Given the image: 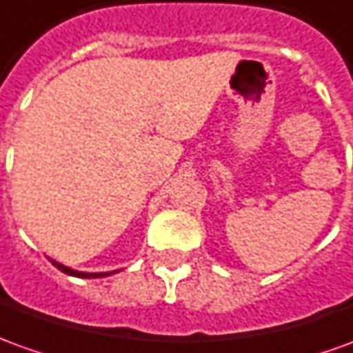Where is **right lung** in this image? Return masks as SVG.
Wrapping results in <instances>:
<instances>
[{
    "instance_id": "add662e5",
    "label": "right lung",
    "mask_w": 353,
    "mask_h": 353,
    "mask_svg": "<svg viewBox=\"0 0 353 353\" xmlns=\"http://www.w3.org/2000/svg\"><path fill=\"white\" fill-rule=\"evenodd\" d=\"M51 263L55 265L61 273L70 274V276H79V279H101V276H109V274L117 273V271H111V273H82V271H74V269H70V267H65L63 263H57V261H53V259H51Z\"/></svg>"
}]
</instances>
